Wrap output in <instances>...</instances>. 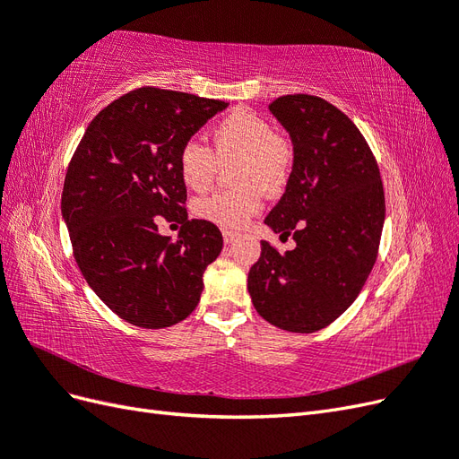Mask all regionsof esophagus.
Segmentation results:
<instances>
[{
	"label": "esophagus",
	"instance_id": "1",
	"mask_svg": "<svg viewBox=\"0 0 459 459\" xmlns=\"http://www.w3.org/2000/svg\"><path fill=\"white\" fill-rule=\"evenodd\" d=\"M221 235H224V241H226V245H230V243H233V241H238V239H239V233L230 231V230H224V231H221Z\"/></svg>",
	"mask_w": 459,
	"mask_h": 459
}]
</instances>
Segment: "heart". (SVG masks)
<instances>
[{"label":"heart","mask_w":459,"mask_h":459,"mask_svg":"<svg viewBox=\"0 0 459 459\" xmlns=\"http://www.w3.org/2000/svg\"><path fill=\"white\" fill-rule=\"evenodd\" d=\"M293 145L272 124L248 108H233L211 132V147L189 140L178 152V172L193 191L211 187L218 164H233L239 187L214 191L193 203V212L220 228L238 230L262 211L264 191L281 193L293 172Z\"/></svg>","instance_id":"b5f03b06"}]
</instances>
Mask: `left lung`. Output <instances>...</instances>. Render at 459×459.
<instances>
[{
	"mask_svg": "<svg viewBox=\"0 0 459 459\" xmlns=\"http://www.w3.org/2000/svg\"><path fill=\"white\" fill-rule=\"evenodd\" d=\"M293 142V172L266 224L297 247L268 241L248 272L256 312L272 325L314 333L351 307L377 260L385 191L377 160L356 124L308 93L270 103Z\"/></svg>",
	"mask_w": 459,
	"mask_h": 459,
	"instance_id": "obj_1",
	"label": "left lung"
}]
</instances>
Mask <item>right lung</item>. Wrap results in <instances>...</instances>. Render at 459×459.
<instances>
[{"mask_svg": "<svg viewBox=\"0 0 459 459\" xmlns=\"http://www.w3.org/2000/svg\"><path fill=\"white\" fill-rule=\"evenodd\" d=\"M226 101L137 88L97 115L68 162L61 212L78 268L124 322L179 324L199 304L203 273L221 251L212 221L187 218L178 152ZM183 224L176 242L156 228Z\"/></svg>", "mask_w": 459, "mask_h": 459, "instance_id": "right-lung-1", "label": "right lung"}]
</instances>
